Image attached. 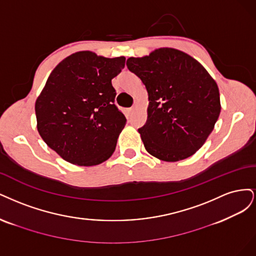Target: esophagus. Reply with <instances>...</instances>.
Listing matches in <instances>:
<instances>
[{"label": "esophagus", "mask_w": 256, "mask_h": 256, "mask_svg": "<svg viewBox=\"0 0 256 256\" xmlns=\"http://www.w3.org/2000/svg\"><path fill=\"white\" fill-rule=\"evenodd\" d=\"M135 112V107H130V108L128 110V114H133Z\"/></svg>", "instance_id": "obj_1"}]
</instances>
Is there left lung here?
<instances>
[{"mask_svg":"<svg viewBox=\"0 0 256 256\" xmlns=\"http://www.w3.org/2000/svg\"><path fill=\"white\" fill-rule=\"evenodd\" d=\"M126 66L149 96L148 119L138 130L146 150L164 162H178L204 144L221 110L216 82L190 55L160 48L130 57Z\"/></svg>","mask_w":256,"mask_h":256,"instance_id":"obj_1","label":"left lung"}]
</instances>
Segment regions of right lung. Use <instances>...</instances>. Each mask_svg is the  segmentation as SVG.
<instances>
[{
    "label": "right lung",
    "mask_w": 256,
    "mask_h": 256,
    "mask_svg": "<svg viewBox=\"0 0 256 256\" xmlns=\"http://www.w3.org/2000/svg\"><path fill=\"white\" fill-rule=\"evenodd\" d=\"M126 57L76 52L56 66L36 100L37 130L60 158L78 166L108 160L126 119L114 105L112 80Z\"/></svg>",
    "instance_id": "add662e5"
}]
</instances>
